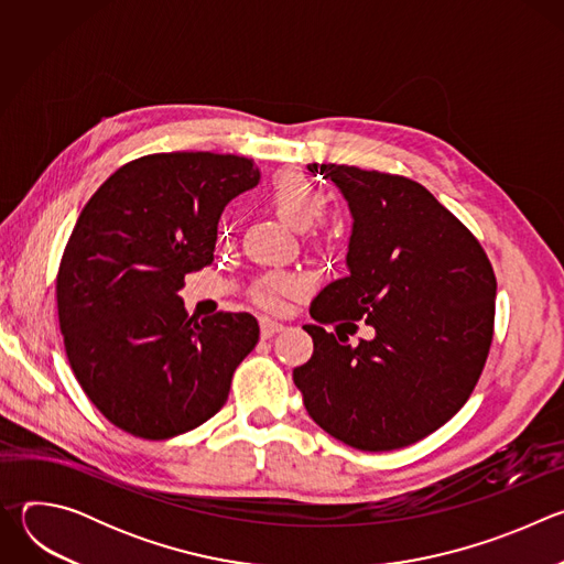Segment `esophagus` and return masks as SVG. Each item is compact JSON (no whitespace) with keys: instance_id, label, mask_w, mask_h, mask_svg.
<instances>
[{"instance_id":"obj_1","label":"esophagus","mask_w":564,"mask_h":564,"mask_svg":"<svg viewBox=\"0 0 564 564\" xmlns=\"http://www.w3.org/2000/svg\"><path fill=\"white\" fill-rule=\"evenodd\" d=\"M283 330V324H279V321H270V318H261V337L263 339H270L274 337L276 333Z\"/></svg>"}]
</instances>
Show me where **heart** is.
Returning <instances> with one entry per match:
<instances>
[{"mask_svg": "<svg viewBox=\"0 0 564 564\" xmlns=\"http://www.w3.org/2000/svg\"><path fill=\"white\" fill-rule=\"evenodd\" d=\"M268 205L294 229H307L324 209L318 189L296 172H279L268 189ZM296 290V279L290 274H270L252 292L254 301L265 310H279L283 299Z\"/></svg>", "mask_w": 564, "mask_h": 564, "instance_id": "1", "label": "heart"}]
</instances>
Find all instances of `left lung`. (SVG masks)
<instances>
[{
  "label": "left lung",
  "instance_id": "1",
  "mask_svg": "<svg viewBox=\"0 0 564 564\" xmlns=\"http://www.w3.org/2000/svg\"><path fill=\"white\" fill-rule=\"evenodd\" d=\"M333 181L352 214L348 274L321 290L310 314L337 335L314 341L292 377L310 417L359 451H394L444 426L487 364L496 274L477 238L420 183L348 165H307ZM364 317L357 347L338 328Z\"/></svg>",
  "mask_w": 564,
  "mask_h": 564
}]
</instances>
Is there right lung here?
I'll return each mask as SVG.
<instances>
[{"label":"right lung","instance_id":"1","mask_svg":"<svg viewBox=\"0 0 564 564\" xmlns=\"http://www.w3.org/2000/svg\"><path fill=\"white\" fill-rule=\"evenodd\" d=\"M261 181L234 153H151L122 165L79 214L57 272L75 379L118 429L170 440L214 417L259 341L248 312L189 318L185 274L214 261L225 205Z\"/></svg>","mask_w":564,"mask_h":564}]
</instances>
